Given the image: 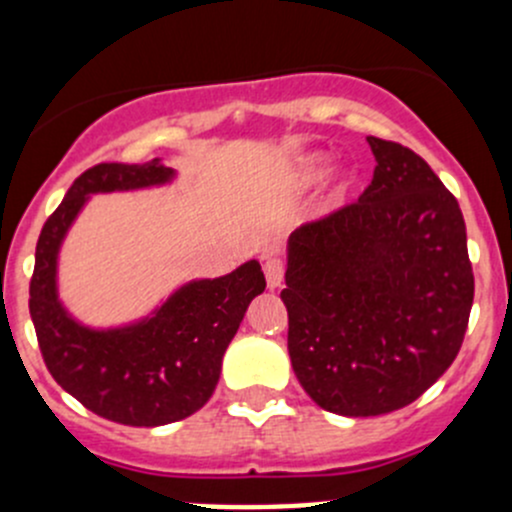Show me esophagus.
I'll return each instance as SVG.
<instances>
[{"mask_svg": "<svg viewBox=\"0 0 512 512\" xmlns=\"http://www.w3.org/2000/svg\"><path fill=\"white\" fill-rule=\"evenodd\" d=\"M263 273H266V283L268 288H278L283 283V276H286V263L281 261V258H266V263H263Z\"/></svg>", "mask_w": 512, "mask_h": 512, "instance_id": "1", "label": "esophagus"}]
</instances>
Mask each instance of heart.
Returning <instances> with one entry per match:
<instances>
[{
    "label": "heart",
    "instance_id": "heart-1",
    "mask_svg": "<svg viewBox=\"0 0 512 512\" xmlns=\"http://www.w3.org/2000/svg\"><path fill=\"white\" fill-rule=\"evenodd\" d=\"M320 175H323V160H320V157H313V160H308L303 167H300L298 182L300 184H308V182H313V179H318ZM350 187H352L350 179H340V182L335 184V189H333V194H330V199H333L335 204L345 202V197H347V194H350Z\"/></svg>",
    "mask_w": 512,
    "mask_h": 512
}]
</instances>
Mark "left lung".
<instances>
[{
    "mask_svg": "<svg viewBox=\"0 0 512 512\" xmlns=\"http://www.w3.org/2000/svg\"><path fill=\"white\" fill-rule=\"evenodd\" d=\"M360 199L288 239V355L325 412L379 416L419 399L456 360L473 305L466 221L429 165L367 138Z\"/></svg>",
    "mask_w": 512,
    "mask_h": 512,
    "instance_id": "8db88e82",
    "label": "left lung"
}]
</instances>
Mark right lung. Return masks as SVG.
<instances>
[{"instance_id": "obj_1", "label": "right lung", "mask_w": 512, "mask_h": 512, "mask_svg": "<svg viewBox=\"0 0 512 512\" xmlns=\"http://www.w3.org/2000/svg\"><path fill=\"white\" fill-rule=\"evenodd\" d=\"M175 177L160 160L103 162L71 184L36 241L29 313L51 377L93 414L125 426H162L202 409L221 357L246 308L266 288L258 261L229 276L182 286L150 318L128 328L91 330L59 303L56 263L66 231L91 194L155 187Z\"/></svg>"}]
</instances>
